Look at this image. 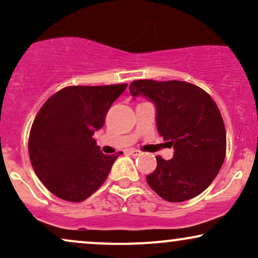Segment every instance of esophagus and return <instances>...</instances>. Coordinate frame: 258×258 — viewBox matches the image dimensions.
Listing matches in <instances>:
<instances>
[{
	"label": "esophagus",
	"mask_w": 258,
	"mask_h": 258,
	"mask_svg": "<svg viewBox=\"0 0 258 258\" xmlns=\"http://www.w3.org/2000/svg\"><path fill=\"white\" fill-rule=\"evenodd\" d=\"M127 153H128L130 155L137 156V155H139V154H141V150H138V149H130V150H127Z\"/></svg>",
	"instance_id": "1"
}]
</instances>
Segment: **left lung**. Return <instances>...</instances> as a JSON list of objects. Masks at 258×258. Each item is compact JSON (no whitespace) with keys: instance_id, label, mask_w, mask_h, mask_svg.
<instances>
[{"instance_id":"obj_1","label":"left lung","mask_w":258,"mask_h":258,"mask_svg":"<svg viewBox=\"0 0 258 258\" xmlns=\"http://www.w3.org/2000/svg\"><path fill=\"white\" fill-rule=\"evenodd\" d=\"M130 93L155 105L158 132L174 150L171 160L156 156L158 166L147 176L150 188L170 203L203 193L226 156V128L214 99L198 86L176 80H136Z\"/></svg>"}]
</instances>
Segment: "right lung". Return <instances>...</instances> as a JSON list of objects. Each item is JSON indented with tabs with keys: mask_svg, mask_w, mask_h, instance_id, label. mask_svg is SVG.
Listing matches in <instances>:
<instances>
[{
	"mask_svg": "<svg viewBox=\"0 0 258 258\" xmlns=\"http://www.w3.org/2000/svg\"><path fill=\"white\" fill-rule=\"evenodd\" d=\"M126 87L70 86L40 109L29 137V156L35 173L55 197L80 203L104 183L122 153L105 155L92 136Z\"/></svg>",
	"mask_w": 258,
	"mask_h": 258,
	"instance_id": "add662e5",
	"label": "right lung"
}]
</instances>
